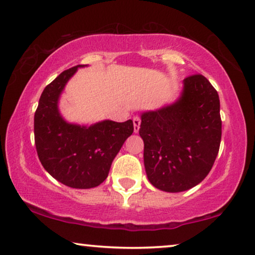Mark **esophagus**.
Returning a JSON list of instances; mask_svg holds the SVG:
<instances>
[{
  "instance_id": "obj_1",
  "label": "esophagus",
  "mask_w": 255,
  "mask_h": 255,
  "mask_svg": "<svg viewBox=\"0 0 255 255\" xmlns=\"http://www.w3.org/2000/svg\"><path fill=\"white\" fill-rule=\"evenodd\" d=\"M140 118H139L138 116L133 117V131L134 133H138L139 132V128H140Z\"/></svg>"
}]
</instances>
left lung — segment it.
Instances as JSON below:
<instances>
[{
	"label": "left lung",
	"mask_w": 255,
	"mask_h": 255,
	"mask_svg": "<svg viewBox=\"0 0 255 255\" xmlns=\"http://www.w3.org/2000/svg\"><path fill=\"white\" fill-rule=\"evenodd\" d=\"M219 96L207 78L183 80L175 102L141 113L139 134L149 182L167 193H180L202 182L218 154L222 138Z\"/></svg>",
	"instance_id": "left-lung-1"
}]
</instances>
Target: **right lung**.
<instances>
[{
  "label": "right lung",
  "instance_id": "1",
  "mask_svg": "<svg viewBox=\"0 0 255 255\" xmlns=\"http://www.w3.org/2000/svg\"><path fill=\"white\" fill-rule=\"evenodd\" d=\"M78 65L62 72L45 87L34 114V142L41 165L65 186L89 189L100 186L124 141L133 132V122L102 121L90 125L69 123L59 111V99Z\"/></svg>",
  "mask_w": 255,
  "mask_h": 255
}]
</instances>
